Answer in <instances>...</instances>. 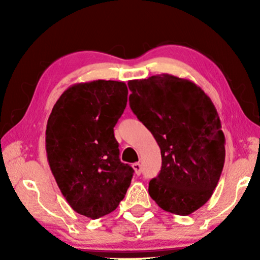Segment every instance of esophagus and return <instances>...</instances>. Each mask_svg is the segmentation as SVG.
I'll list each match as a JSON object with an SVG mask.
<instances>
[{"mask_svg":"<svg viewBox=\"0 0 260 260\" xmlns=\"http://www.w3.org/2000/svg\"><path fill=\"white\" fill-rule=\"evenodd\" d=\"M133 168H134V170H135V173L137 174V175H140V174L142 173V166L140 165V163L138 162H136V163H134L133 165Z\"/></svg>","mask_w":260,"mask_h":260,"instance_id":"esophagus-1","label":"esophagus"}]
</instances>
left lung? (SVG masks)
Returning a JSON list of instances; mask_svg holds the SVG:
<instances>
[{"mask_svg": "<svg viewBox=\"0 0 260 260\" xmlns=\"http://www.w3.org/2000/svg\"><path fill=\"white\" fill-rule=\"evenodd\" d=\"M130 108L155 137L162 156L149 195L163 211L189 215L212 197L225 163V135L211 98L170 74L130 80Z\"/></svg>", "mask_w": 260, "mask_h": 260, "instance_id": "left-lung-1", "label": "left lung"}]
</instances>
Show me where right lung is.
I'll use <instances>...</instances> for the list:
<instances>
[{
    "mask_svg": "<svg viewBox=\"0 0 260 260\" xmlns=\"http://www.w3.org/2000/svg\"><path fill=\"white\" fill-rule=\"evenodd\" d=\"M123 81L74 84L53 106L46 129L49 168L73 211L91 219L118 207L134 169L119 159L113 127L124 112Z\"/></svg>",
    "mask_w": 260,
    "mask_h": 260,
    "instance_id": "add662e5",
    "label": "right lung"
}]
</instances>
